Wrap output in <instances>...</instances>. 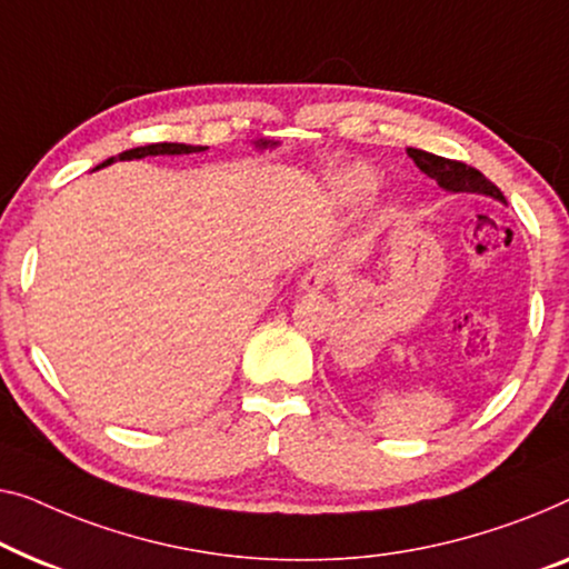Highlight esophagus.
<instances>
[{
  "label": "esophagus",
  "mask_w": 569,
  "mask_h": 569,
  "mask_svg": "<svg viewBox=\"0 0 569 569\" xmlns=\"http://www.w3.org/2000/svg\"><path fill=\"white\" fill-rule=\"evenodd\" d=\"M333 279V269L328 264H316L312 269L305 271L300 277V290L305 292H316V290H323V287L331 282Z\"/></svg>",
  "instance_id": "esophagus-1"
}]
</instances>
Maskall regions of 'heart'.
<instances>
[{
    "instance_id": "heart-1",
    "label": "heart",
    "mask_w": 569,
    "mask_h": 569,
    "mask_svg": "<svg viewBox=\"0 0 569 569\" xmlns=\"http://www.w3.org/2000/svg\"><path fill=\"white\" fill-rule=\"evenodd\" d=\"M377 182H380V179H377L372 169L357 163V167L341 169L339 174L331 179V192L336 200L343 204H357L375 192Z\"/></svg>"
}]
</instances>
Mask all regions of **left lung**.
<instances>
[{
  "instance_id": "left-lung-1",
  "label": "left lung",
  "mask_w": 569,
  "mask_h": 569,
  "mask_svg": "<svg viewBox=\"0 0 569 569\" xmlns=\"http://www.w3.org/2000/svg\"><path fill=\"white\" fill-rule=\"evenodd\" d=\"M408 156L416 161V167L436 179V184L449 189V192H475V194H488L492 200L506 202V197L500 189L490 182L482 171L475 167H467L462 161L443 159V156L421 151V148H408Z\"/></svg>"
}]
</instances>
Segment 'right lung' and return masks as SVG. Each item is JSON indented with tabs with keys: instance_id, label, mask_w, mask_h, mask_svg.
<instances>
[{
	"instance_id": "1",
	"label": "right lung",
	"mask_w": 569,
	"mask_h": 569,
	"mask_svg": "<svg viewBox=\"0 0 569 569\" xmlns=\"http://www.w3.org/2000/svg\"><path fill=\"white\" fill-rule=\"evenodd\" d=\"M257 146H259V148H269V146H277V143H271V141H259ZM200 151H204L202 146H187V143H151V146L130 148V151H122V153H118V156H112V159L102 161L100 167H97V169L107 167V163H112L114 159H120V161H130V159H143V156H182V153H200Z\"/></svg>"
}]
</instances>
